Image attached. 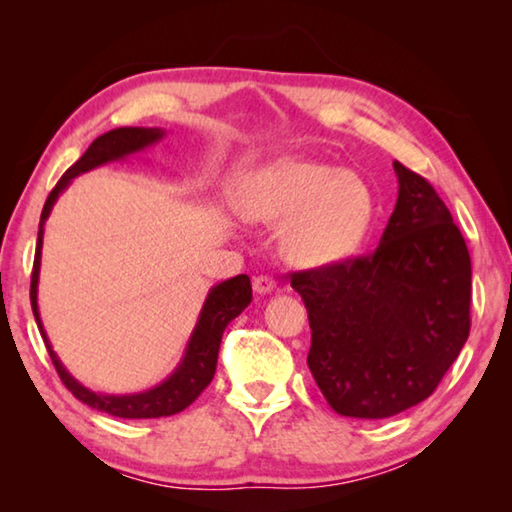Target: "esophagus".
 I'll return each instance as SVG.
<instances>
[{
    "label": "esophagus",
    "mask_w": 512,
    "mask_h": 512,
    "mask_svg": "<svg viewBox=\"0 0 512 512\" xmlns=\"http://www.w3.org/2000/svg\"><path fill=\"white\" fill-rule=\"evenodd\" d=\"M253 289H255V293H259V296H266V293H273L275 280H271V277H266V275L255 277V280H253Z\"/></svg>",
    "instance_id": "34e87169"
}]
</instances>
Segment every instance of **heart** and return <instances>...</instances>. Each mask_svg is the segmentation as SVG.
Here are the masks:
<instances>
[{
  "mask_svg": "<svg viewBox=\"0 0 512 512\" xmlns=\"http://www.w3.org/2000/svg\"><path fill=\"white\" fill-rule=\"evenodd\" d=\"M237 210L246 221L282 223V257L314 268L357 253L370 230L375 201L359 173L287 158L253 173L237 189Z\"/></svg>",
  "mask_w": 512,
  "mask_h": 512,
  "instance_id": "obj_1",
  "label": "heart"
}]
</instances>
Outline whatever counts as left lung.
<instances>
[{
	"label": "left lung",
	"instance_id": "obj_1",
	"mask_svg": "<svg viewBox=\"0 0 512 512\" xmlns=\"http://www.w3.org/2000/svg\"><path fill=\"white\" fill-rule=\"evenodd\" d=\"M393 169L397 203L375 253L291 277L309 314L307 366L345 418L384 420L427 400L470 334L461 230L427 180Z\"/></svg>",
	"mask_w": 512,
	"mask_h": 512
}]
</instances>
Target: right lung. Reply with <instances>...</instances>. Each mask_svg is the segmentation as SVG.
<instances>
[{"label":"right lung","mask_w":512,"mask_h":512,"mask_svg":"<svg viewBox=\"0 0 512 512\" xmlns=\"http://www.w3.org/2000/svg\"><path fill=\"white\" fill-rule=\"evenodd\" d=\"M167 135L164 128H144V126H121L112 128V131L99 135L97 140L90 144L72 167H69L58 185L51 189L45 207L40 214L38 225V244H36V259H33V273H31V309L36 316L38 329L45 339L49 350V357L54 361L63 384L72 391L76 400L92 406V409L115 415V418H128V420H144V418H167V415H176L185 411L198 395H201L207 384H210L216 372V359H219L221 336L223 329L228 327L230 320H235L241 311H244L250 300H253V287H250L248 275H237L230 280L214 284L207 291L205 302L201 307V314L196 318V325L189 334V341L185 345L183 357H180L178 366L173 368L160 384L146 388L142 393H97L81 384L72 372L65 368L58 354L51 348V341L45 332L40 318L38 307V282H40V264H42V239H45V223L49 219L51 210L58 201V196L72 185V180L81 173H88L103 164L110 162H124L135 153H142L149 146L158 144L162 137Z\"/></svg>","instance_id":"obj_1"}]
</instances>
